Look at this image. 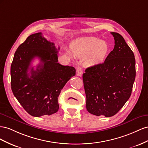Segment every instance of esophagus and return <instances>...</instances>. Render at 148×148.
Wrapping results in <instances>:
<instances>
[{
	"mask_svg": "<svg viewBox=\"0 0 148 148\" xmlns=\"http://www.w3.org/2000/svg\"><path fill=\"white\" fill-rule=\"evenodd\" d=\"M83 74V70H82V68L81 67H77V69H76V74L77 75H78V76H82V75Z\"/></svg>",
	"mask_w": 148,
	"mask_h": 148,
	"instance_id": "1",
	"label": "esophagus"
}]
</instances>
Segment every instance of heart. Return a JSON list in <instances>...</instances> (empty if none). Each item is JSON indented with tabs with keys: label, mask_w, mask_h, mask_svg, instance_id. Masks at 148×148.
<instances>
[{
	"label": "heart",
	"mask_w": 148,
	"mask_h": 148,
	"mask_svg": "<svg viewBox=\"0 0 148 148\" xmlns=\"http://www.w3.org/2000/svg\"><path fill=\"white\" fill-rule=\"evenodd\" d=\"M71 48L77 57L87 56L86 62L88 65L98 64L103 62L110 49L107 41L93 36L80 38L74 41Z\"/></svg>",
	"instance_id": "1"
}]
</instances>
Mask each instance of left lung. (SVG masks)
<instances>
[{
  "label": "left lung",
  "mask_w": 148,
  "mask_h": 148,
  "mask_svg": "<svg viewBox=\"0 0 148 148\" xmlns=\"http://www.w3.org/2000/svg\"><path fill=\"white\" fill-rule=\"evenodd\" d=\"M115 46L104 62L88 67L83 74L87 111L110 117L123 107L132 94L136 76L132 50L119 33L112 32Z\"/></svg>",
  "instance_id": "8db88e82"
}]
</instances>
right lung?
Instances as JSON below:
<instances>
[{
	"instance_id": "obj_1",
	"label": "right lung",
	"mask_w": 148,
	"mask_h": 148,
	"mask_svg": "<svg viewBox=\"0 0 148 148\" xmlns=\"http://www.w3.org/2000/svg\"><path fill=\"white\" fill-rule=\"evenodd\" d=\"M58 52L53 43L41 33H36L29 35L15 53L10 68L12 90L20 105L33 116L56 113L61 90L75 75L74 67L58 62ZM35 57L40 60L36 70L30 67Z\"/></svg>"
}]
</instances>
